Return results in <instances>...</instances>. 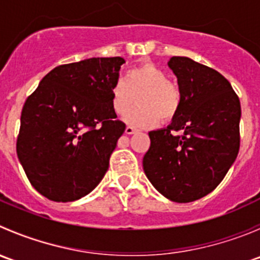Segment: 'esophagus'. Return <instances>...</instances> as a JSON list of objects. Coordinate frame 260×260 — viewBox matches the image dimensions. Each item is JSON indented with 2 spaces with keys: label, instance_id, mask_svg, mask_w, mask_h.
<instances>
[{
  "label": "esophagus",
  "instance_id": "1",
  "mask_svg": "<svg viewBox=\"0 0 260 260\" xmlns=\"http://www.w3.org/2000/svg\"><path fill=\"white\" fill-rule=\"evenodd\" d=\"M136 132H137V129H136L135 127H131V125H127V127H125V133H127V135H133V133Z\"/></svg>",
  "mask_w": 260,
  "mask_h": 260
}]
</instances>
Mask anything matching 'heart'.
<instances>
[{
  "instance_id": "1",
  "label": "heart",
  "mask_w": 260,
  "mask_h": 260,
  "mask_svg": "<svg viewBox=\"0 0 260 260\" xmlns=\"http://www.w3.org/2000/svg\"><path fill=\"white\" fill-rule=\"evenodd\" d=\"M138 93L139 106L128 111L134 94ZM112 108L123 114V119L136 127H151L158 119L167 122L176 117L182 103L179 84L167 79V73L152 62H143L128 70L124 79H118L112 86Z\"/></svg>"
}]
</instances>
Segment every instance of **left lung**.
<instances>
[{"instance_id":"left-lung-1","label":"left lung","mask_w":260,"mask_h":260,"mask_svg":"<svg viewBox=\"0 0 260 260\" xmlns=\"http://www.w3.org/2000/svg\"><path fill=\"white\" fill-rule=\"evenodd\" d=\"M169 67L182 103L171 124L148 133L143 170L165 198L191 203L210 193L234 164L242 109L237 93L216 70L185 56H172Z\"/></svg>"}]
</instances>
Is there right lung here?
<instances>
[{
	"label": "right lung",
	"mask_w": 260,
	"mask_h": 260,
	"mask_svg": "<svg viewBox=\"0 0 260 260\" xmlns=\"http://www.w3.org/2000/svg\"><path fill=\"white\" fill-rule=\"evenodd\" d=\"M123 62L115 56L59 65L26 99L17 156L31 185L49 200H78L106 175L125 129L111 102Z\"/></svg>",
	"instance_id": "obj_1"
}]
</instances>
